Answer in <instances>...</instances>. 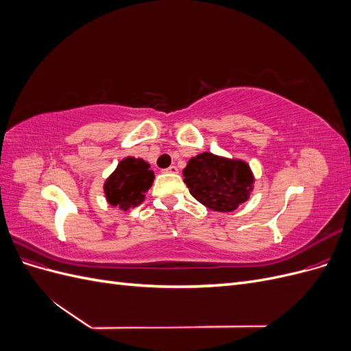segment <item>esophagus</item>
Returning a JSON list of instances; mask_svg holds the SVG:
<instances>
[{
  "label": "esophagus",
  "mask_w": 351,
  "mask_h": 351,
  "mask_svg": "<svg viewBox=\"0 0 351 351\" xmlns=\"http://www.w3.org/2000/svg\"><path fill=\"white\" fill-rule=\"evenodd\" d=\"M165 173H169V174H177V173H178V168H177L176 165H171V167H168V168L165 169Z\"/></svg>",
  "instance_id": "1"
}]
</instances>
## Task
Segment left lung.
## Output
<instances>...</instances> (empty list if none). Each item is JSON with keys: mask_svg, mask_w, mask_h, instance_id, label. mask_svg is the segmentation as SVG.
<instances>
[{"mask_svg": "<svg viewBox=\"0 0 351 351\" xmlns=\"http://www.w3.org/2000/svg\"><path fill=\"white\" fill-rule=\"evenodd\" d=\"M190 195L217 212H232L253 190V173L247 162L204 152L189 159L183 169Z\"/></svg>", "mask_w": 351, "mask_h": 351, "instance_id": "left-lung-1", "label": "left lung"}]
</instances>
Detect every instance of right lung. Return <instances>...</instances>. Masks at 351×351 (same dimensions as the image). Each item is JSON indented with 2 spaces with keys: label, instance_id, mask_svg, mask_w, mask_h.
<instances>
[{
  "label": "right lung",
  "instance_id": "right-lung-1",
  "mask_svg": "<svg viewBox=\"0 0 351 351\" xmlns=\"http://www.w3.org/2000/svg\"><path fill=\"white\" fill-rule=\"evenodd\" d=\"M155 174L142 158L127 156L105 180L104 193L111 206L127 210L139 206L151 189Z\"/></svg>",
  "mask_w": 351,
  "mask_h": 351
}]
</instances>
